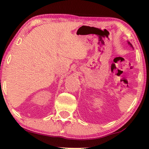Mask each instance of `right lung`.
Segmentation results:
<instances>
[{
    "label": "right lung",
    "instance_id": "obj_1",
    "mask_svg": "<svg viewBox=\"0 0 149 149\" xmlns=\"http://www.w3.org/2000/svg\"><path fill=\"white\" fill-rule=\"evenodd\" d=\"M129 44L130 45H131V46H132V44H130V42H129Z\"/></svg>",
    "mask_w": 149,
    "mask_h": 149
}]
</instances>
